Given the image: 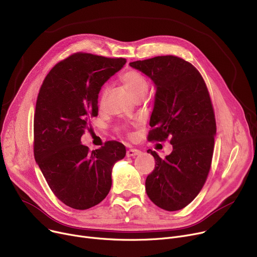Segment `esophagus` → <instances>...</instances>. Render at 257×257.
<instances>
[{
  "label": "esophagus",
  "mask_w": 257,
  "mask_h": 257,
  "mask_svg": "<svg viewBox=\"0 0 257 257\" xmlns=\"http://www.w3.org/2000/svg\"><path fill=\"white\" fill-rule=\"evenodd\" d=\"M140 153H141V151L138 150V149H129V150H127L126 155H127L128 157H131V156H136V155H138V154H140Z\"/></svg>",
  "instance_id": "esophagus-1"
}]
</instances>
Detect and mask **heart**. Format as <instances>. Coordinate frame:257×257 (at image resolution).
Returning <instances> with one entry per match:
<instances>
[{
  "label": "heart",
  "instance_id": "heart-1",
  "mask_svg": "<svg viewBox=\"0 0 257 257\" xmlns=\"http://www.w3.org/2000/svg\"><path fill=\"white\" fill-rule=\"evenodd\" d=\"M120 82L123 83L126 88L130 91V93L134 98H138L141 94H145L148 90V81L146 77L136 70H129L123 73L119 77ZM107 91V86H103L99 93V101H102L105 98V94ZM126 130V128H125Z\"/></svg>",
  "mask_w": 257,
  "mask_h": 257
}]
</instances>
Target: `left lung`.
Instances as JSON below:
<instances>
[{
    "mask_svg": "<svg viewBox=\"0 0 257 257\" xmlns=\"http://www.w3.org/2000/svg\"><path fill=\"white\" fill-rule=\"evenodd\" d=\"M156 85L148 141L173 146L170 155L155 159L146 179V192L168 211L184 208L205 184L211 167L217 124L209 91L196 67L174 55L130 62Z\"/></svg>",
    "mask_w": 257,
    "mask_h": 257,
    "instance_id": "left-lung-1",
    "label": "left lung"
}]
</instances>
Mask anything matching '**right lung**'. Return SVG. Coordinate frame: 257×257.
<instances>
[{"mask_svg":"<svg viewBox=\"0 0 257 257\" xmlns=\"http://www.w3.org/2000/svg\"><path fill=\"white\" fill-rule=\"evenodd\" d=\"M126 63L78 52L52 67L40 86L34 113L33 150L51 191L62 203L84 210L99 204L111 188V170L126 148L108 141L89 151L81 137L98 115L102 85Z\"/></svg>","mask_w":257,"mask_h":257,"instance_id":"right-lung-1","label":"right lung"}]
</instances>
